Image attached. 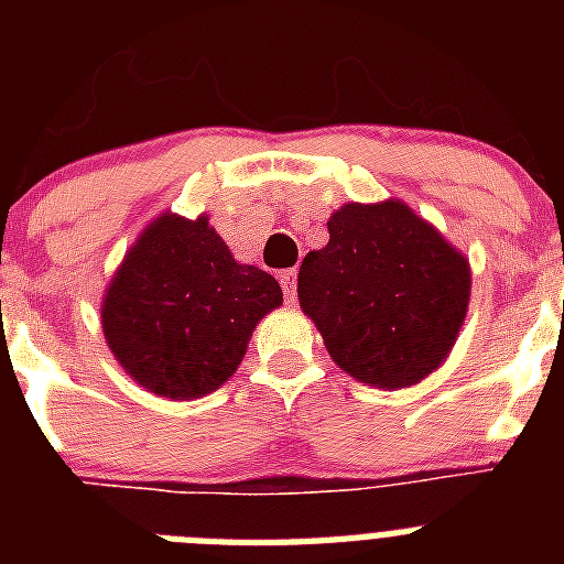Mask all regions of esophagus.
I'll return each instance as SVG.
<instances>
[{
    "instance_id": "obj_1",
    "label": "esophagus",
    "mask_w": 564,
    "mask_h": 564,
    "mask_svg": "<svg viewBox=\"0 0 564 564\" xmlns=\"http://www.w3.org/2000/svg\"><path fill=\"white\" fill-rule=\"evenodd\" d=\"M279 282H282V291H285L288 302H296V271H282L279 273Z\"/></svg>"
}]
</instances>
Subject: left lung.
<instances>
[{"label":"left lung","instance_id":"1","mask_svg":"<svg viewBox=\"0 0 564 564\" xmlns=\"http://www.w3.org/2000/svg\"><path fill=\"white\" fill-rule=\"evenodd\" d=\"M330 242L299 268V305L347 376L378 390L423 381L466 322L471 268L403 200L344 203Z\"/></svg>","mask_w":564,"mask_h":564}]
</instances>
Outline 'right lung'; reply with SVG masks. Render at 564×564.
<instances>
[{
    "instance_id": "right-lung-1",
    "label": "right lung",
    "mask_w": 564,
    "mask_h": 564,
    "mask_svg": "<svg viewBox=\"0 0 564 564\" xmlns=\"http://www.w3.org/2000/svg\"><path fill=\"white\" fill-rule=\"evenodd\" d=\"M279 305L276 279L237 262L206 214L186 220L163 212L109 279L101 327L138 387L194 401L237 372L253 327Z\"/></svg>"
}]
</instances>
